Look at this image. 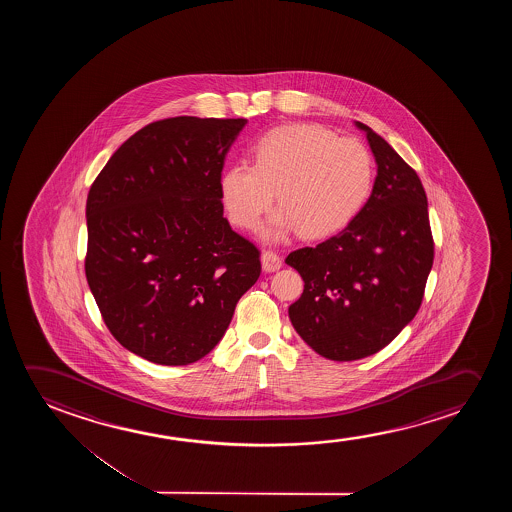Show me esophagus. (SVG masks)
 <instances>
[{
  "label": "esophagus",
  "mask_w": 512,
  "mask_h": 512,
  "mask_svg": "<svg viewBox=\"0 0 512 512\" xmlns=\"http://www.w3.org/2000/svg\"><path fill=\"white\" fill-rule=\"evenodd\" d=\"M260 262H262V269H264L266 273H274V271H278V269L283 266L280 255L274 252H262Z\"/></svg>",
  "instance_id": "1"
}]
</instances>
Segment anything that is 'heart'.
I'll use <instances>...</instances> for the list:
<instances>
[{
	"mask_svg": "<svg viewBox=\"0 0 512 512\" xmlns=\"http://www.w3.org/2000/svg\"><path fill=\"white\" fill-rule=\"evenodd\" d=\"M252 161L225 168L218 185L232 224L248 231L259 227L278 192L281 208L262 232L266 241L295 231L309 239L332 236L353 222L371 196L369 148L355 138H337L327 127H273L253 145Z\"/></svg>",
	"mask_w": 512,
	"mask_h": 512,
	"instance_id": "1",
	"label": "heart"
}]
</instances>
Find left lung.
Masks as SVG:
<instances>
[{"instance_id": "left-lung-1", "label": "left lung", "mask_w": 512, "mask_h": 512, "mask_svg": "<svg viewBox=\"0 0 512 512\" xmlns=\"http://www.w3.org/2000/svg\"><path fill=\"white\" fill-rule=\"evenodd\" d=\"M378 175L362 211L343 231L285 262L304 280L290 322L313 350L350 362L383 350L420 309L434 262L428 204L413 168L362 122Z\"/></svg>"}]
</instances>
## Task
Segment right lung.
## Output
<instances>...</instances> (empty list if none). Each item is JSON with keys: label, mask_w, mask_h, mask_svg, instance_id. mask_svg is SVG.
<instances>
[{"label": "right lung", "mask_w": 512, "mask_h": 512, "mask_svg": "<svg viewBox=\"0 0 512 512\" xmlns=\"http://www.w3.org/2000/svg\"><path fill=\"white\" fill-rule=\"evenodd\" d=\"M246 122L148 124L89 190V288L113 337L148 362L187 365L208 355L259 280V250L232 231L218 185Z\"/></svg>", "instance_id": "add662e5"}]
</instances>
